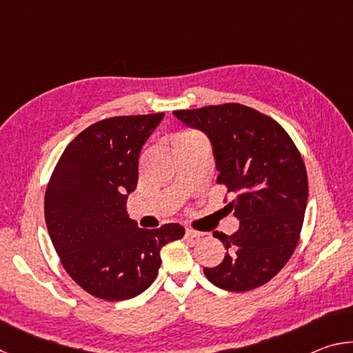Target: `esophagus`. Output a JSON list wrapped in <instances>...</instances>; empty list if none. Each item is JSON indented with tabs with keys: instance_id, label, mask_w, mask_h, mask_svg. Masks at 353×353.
Listing matches in <instances>:
<instances>
[{
	"instance_id": "esophagus-1",
	"label": "esophagus",
	"mask_w": 353,
	"mask_h": 353,
	"mask_svg": "<svg viewBox=\"0 0 353 353\" xmlns=\"http://www.w3.org/2000/svg\"><path fill=\"white\" fill-rule=\"evenodd\" d=\"M201 235H202V232L193 230V229H185V236H188V238H199Z\"/></svg>"
}]
</instances>
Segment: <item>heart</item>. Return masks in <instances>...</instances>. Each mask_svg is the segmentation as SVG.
<instances>
[{"instance_id": "heart-1", "label": "heart", "mask_w": 353, "mask_h": 353, "mask_svg": "<svg viewBox=\"0 0 353 353\" xmlns=\"http://www.w3.org/2000/svg\"><path fill=\"white\" fill-rule=\"evenodd\" d=\"M194 139H202V135L194 132V130H185V132L177 134L174 139H172V146L176 145V143H181V141H187V140H194Z\"/></svg>"}]
</instances>
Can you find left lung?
Wrapping results in <instances>:
<instances>
[{"label":"left lung","instance_id":"8db88e82","mask_svg":"<svg viewBox=\"0 0 353 353\" xmlns=\"http://www.w3.org/2000/svg\"><path fill=\"white\" fill-rule=\"evenodd\" d=\"M172 113L208 137L216 182L236 194L230 207L240 227L234 235L213 232L225 255L218 266L204 268L205 277L225 291L259 288L282 270L297 246L308 199L301 154L277 121L248 105Z\"/></svg>","mask_w":353,"mask_h":353}]
</instances>
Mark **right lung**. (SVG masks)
<instances>
[{
    "label": "right lung",
    "instance_id": "right-lung-1",
    "mask_svg": "<svg viewBox=\"0 0 353 353\" xmlns=\"http://www.w3.org/2000/svg\"><path fill=\"white\" fill-rule=\"evenodd\" d=\"M165 113L107 118L65 148L45 196V219L70 277L104 301L148 290L162 265L160 250L182 238L181 224L140 229L126 212L139 182L141 148Z\"/></svg>",
    "mask_w": 353,
    "mask_h": 353
}]
</instances>
